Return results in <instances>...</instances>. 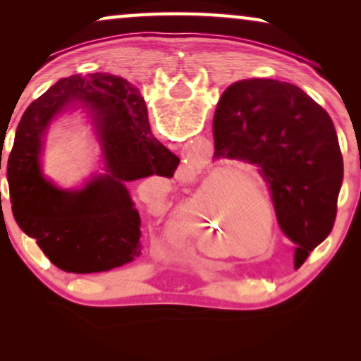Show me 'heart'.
Returning <instances> with one entry per match:
<instances>
[{"instance_id":"heart-1","label":"heart","mask_w":361,"mask_h":361,"mask_svg":"<svg viewBox=\"0 0 361 361\" xmlns=\"http://www.w3.org/2000/svg\"><path fill=\"white\" fill-rule=\"evenodd\" d=\"M271 210L269 189L263 177L246 161L226 159L205 176L192 195L174 212L171 233L176 241L204 253L219 248L216 225L224 221L240 231L255 225L261 212Z\"/></svg>"}]
</instances>
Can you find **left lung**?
Listing matches in <instances>:
<instances>
[{
  "mask_svg": "<svg viewBox=\"0 0 361 361\" xmlns=\"http://www.w3.org/2000/svg\"><path fill=\"white\" fill-rule=\"evenodd\" d=\"M215 157L259 167L276 219L295 245L294 266L332 231L343 159L329 113L293 83L251 78L230 85L214 118Z\"/></svg>",
  "mask_w": 361,
  "mask_h": 361,
  "instance_id": "1",
  "label": "left lung"
}]
</instances>
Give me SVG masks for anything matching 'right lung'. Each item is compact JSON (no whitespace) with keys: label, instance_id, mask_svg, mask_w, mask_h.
Returning <instances> with one entry per match:
<instances>
[{"label":"right lung","instance_id":"add662e5","mask_svg":"<svg viewBox=\"0 0 361 361\" xmlns=\"http://www.w3.org/2000/svg\"><path fill=\"white\" fill-rule=\"evenodd\" d=\"M71 102L91 110L106 162V174L80 191L54 186L38 159L48 125ZM177 166L179 157L152 136L135 85L111 73L61 78L18 125L6 172L14 220L59 269L110 271L141 255V219L126 184L152 174L172 177Z\"/></svg>","mask_w":361,"mask_h":361}]
</instances>
